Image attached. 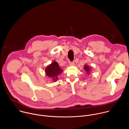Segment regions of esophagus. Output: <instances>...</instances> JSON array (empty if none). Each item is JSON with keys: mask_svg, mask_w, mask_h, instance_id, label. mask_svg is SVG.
Instances as JSON below:
<instances>
[{"mask_svg": "<svg viewBox=\"0 0 129 129\" xmlns=\"http://www.w3.org/2000/svg\"><path fill=\"white\" fill-rule=\"evenodd\" d=\"M69 65L70 66H73V65H75V62H74V61H72V62L69 61Z\"/></svg>", "mask_w": 129, "mask_h": 129, "instance_id": "esophagus-1", "label": "esophagus"}]
</instances>
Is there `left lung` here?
<instances>
[{
	"label": "left lung",
	"mask_w": 129,
	"mask_h": 129,
	"mask_svg": "<svg viewBox=\"0 0 129 129\" xmlns=\"http://www.w3.org/2000/svg\"><path fill=\"white\" fill-rule=\"evenodd\" d=\"M84 69H85V70L87 72V74H88L87 73H88L89 72V71H90V68L89 67V66H87V65H85V66H84Z\"/></svg>",
	"instance_id": "1"
}]
</instances>
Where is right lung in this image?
<instances>
[{
	"mask_svg": "<svg viewBox=\"0 0 129 129\" xmlns=\"http://www.w3.org/2000/svg\"><path fill=\"white\" fill-rule=\"evenodd\" d=\"M45 72L47 76L51 78L53 81H56L58 79V75L62 72V70L59 67L58 63L54 61L47 66Z\"/></svg>",
	"mask_w": 129,
	"mask_h": 129,
	"instance_id": "right-lung-1",
	"label": "right lung"
}]
</instances>
